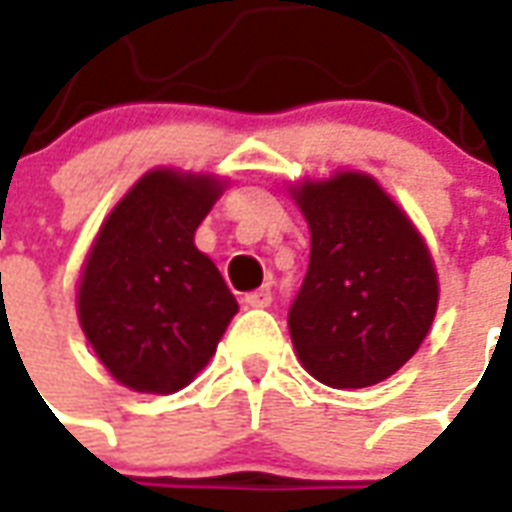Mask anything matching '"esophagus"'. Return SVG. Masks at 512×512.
I'll list each match as a JSON object with an SVG mask.
<instances>
[{
  "mask_svg": "<svg viewBox=\"0 0 512 512\" xmlns=\"http://www.w3.org/2000/svg\"><path fill=\"white\" fill-rule=\"evenodd\" d=\"M244 302L249 307H268L271 305V288L266 285V288H257V291L246 293Z\"/></svg>",
  "mask_w": 512,
  "mask_h": 512,
  "instance_id": "obj_1",
  "label": "esophagus"
}]
</instances>
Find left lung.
Segmentation results:
<instances>
[{
    "label": "left lung",
    "instance_id": "1",
    "mask_svg": "<svg viewBox=\"0 0 512 512\" xmlns=\"http://www.w3.org/2000/svg\"><path fill=\"white\" fill-rule=\"evenodd\" d=\"M291 194L310 227V266L288 310L296 355L330 388L388 380L438 310L430 249L368 174L341 171Z\"/></svg>",
    "mask_w": 512,
    "mask_h": 512
}]
</instances>
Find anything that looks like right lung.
Instances as JSON below:
<instances>
[{
	"instance_id": "right-lung-1",
	"label": "right lung",
	"mask_w": 512,
	"mask_h": 512,
	"mask_svg": "<svg viewBox=\"0 0 512 512\" xmlns=\"http://www.w3.org/2000/svg\"><path fill=\"white\" fill-rule=\"evenodd\" d=\"M224 191L210 174L155 169L107 216L82 268L77 313L107 371L174 393L207 366L238 302L194 232Z\"/></svg>"
}]
</instances>
